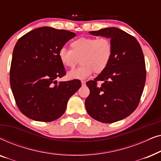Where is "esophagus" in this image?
Returning <instances> with one entry per match:
<instances>
[{"instance_id": "esophagus-1", "label": "esophagus", "mask_w": 161, "mask_h": 161, "mask_svg": "<svg viewBox=\"0 0 161 161\" xmlns=\"http://www.w3.org/2000/svg\"><path fill=\"white\" fill-rule=\"evenodd\" d=\"M81 83H82V86H85L86 85V81L81 80Z\"/></svg>"}]
</instances>
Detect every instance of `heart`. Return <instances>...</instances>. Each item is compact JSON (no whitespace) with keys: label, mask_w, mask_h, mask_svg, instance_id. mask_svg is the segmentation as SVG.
<instances>
[{"label":"heart","mask_w":161,"mask_h":161,"mask_svg":"<svg viewBox=\"0 0 161 161\" xmlns=\"http://www.w3.org/2000/svg\"><path fill=\"white\" fill-rule=\"evenodd\" d=\"M71 50L61 47L58 58L66 67L74 68L80 61L81 66L67 73L69 79L83 80L93 73L104 72L113 56V45L106 37H80L70 44Z\"/></svg>","instance_id":"1"}]
</instances>
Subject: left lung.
Returning <instances> with one entry per match:
<instances>
[{
  "label": "left lung",
  "mask_w": 161,
  "mask_h": 161,
  "mask_svg": "<svg viewBox=\"0 0 161 161\" xmlns=\"http://www.w3.org/2000/svg\"><path fill=\"white\" fill-rule=\"evenodd\" d=\"M94 36L110 38L113 56L104 72L86 86L90 94L85 105L89 115L103 123L127 117L140 102L146 81V67L142 47L135 37L117 28L89 31ZM97 81H103L97 87Z\"/></svg>",
  "instance_id": "left-lung-1"
}]
</instances>
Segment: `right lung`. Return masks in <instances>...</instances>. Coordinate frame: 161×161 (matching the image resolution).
Returning <instances> with one entry per match:
<instances>
[{"instance_id":"1","label":"right lung","mask_w":161,"mask_h":161,"mask_svg":"<svg viewBox=\"0 0 161 161\" xmlns=\"http://www.w3.org/2000/svg\"><path fill=\"white\" fill-rule=\"evenodd\" d=\"M76 35L41 27L19 39L13 50L10 86L22 113L31 119L52 122L65 112L68 100L81 86L79 80H56L65 75L58 50Z\"/></svg>"}]
</instances>
